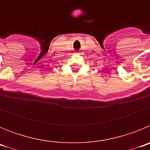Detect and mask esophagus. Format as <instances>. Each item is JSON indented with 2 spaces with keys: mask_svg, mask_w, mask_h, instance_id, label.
I'll list each match as a JSON object with an SVG mask.
<instances>
[{
  "mask_svg": "<svg viewBox=\"0 0 150 150\" xmlns=\"http://www.w3.org/2000/svg\"><path fill=\"white\" fill-rule=\"evenodd\" d=\"M78 52H75V53H76V54H78Z\"/></svg>",
  "mask_w": 150,
  "mask_h": 150,
  "instance_id": "esophagus-1",
  "label": "esophagus"
}]
</instances>
